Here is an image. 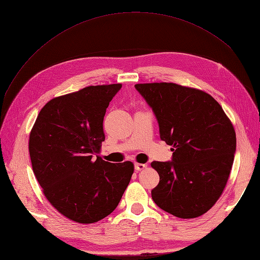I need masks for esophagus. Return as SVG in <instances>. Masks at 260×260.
Returning a JSON list of instances; mask_svg holds the SVG:
<instances>
[{"label": "esophagus", "instance_id": "34e87169", "mask_svg": "<svg viewBox=\"0 0 260 260\" xmlns=\"http://www.w3.org/2000/svg\"><path fill=\"white\" fill-rule=\"evenodd\" d=\"M144 168H146V165L145 164H140V162L135 164V169L137 171H141V170H143Z\"/></svg>", "mask_w": 260, "mask_h": 260}]
</instances>
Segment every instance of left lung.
I'll use <instances>...</instances> for the list:
<instances>
[{
    "label": "left lung",
    "instance_id": "left-lung-1",
    "mask_svg": "<svg viewBox=\"0 0 260 260\" xmlns=\"http://www.w3.org/2000/svg\"><path fill=\"white\" fill-rule=\"evenodd\" d=\"M153 109L160 139L172 148L171 161H153L159 183L152 199L178 218L205 214L221 196L237 148L231 120L202 90L171 82L136 84Z\"/></svg>",
    "mask_w": 260,
    "mask_h": 260
}]
</instances>
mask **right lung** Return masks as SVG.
Instances as JSON below:
<instances>
[{"label":"right lung","mask_w":260,"mask_h":260,"mask_svg":"<svg viewBox=\"0 0 260 260\" xmlns=\"http://www.w3.org/2000/svg\"><path fill=\"white\" fill-rule=\"evenodd\" d=\"M120 89V83L91 85L55 98L30 132V159L45 198L78 223L112 214L135 171L131 161L113 164L99 156L106 108Z\"/></svg>","instance_id":"obj_1"}]
</instances>
